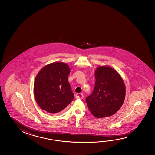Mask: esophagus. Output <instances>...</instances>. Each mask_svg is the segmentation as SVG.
Segmentation results:
<instances>
[{"label":"esophagus","mask_w":155,"mask_h":155,"mask_svg":"<svg viewBox=\"0 0 155 155\" xmlns=\"http://www.w3.org/2000/svg\"><path fill=\"white\" fill-rule=\"evenodd\" d=\"M75 97L77 99H83L84 96H83V94H81V93H78V94H76Z\"/></svg>","instance_id":"1"}]
</instances>
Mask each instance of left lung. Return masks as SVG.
<instances>
[{"label": "left lung", "instance_id": "obj_1", "mask_svg": "<svg viewBox=\"0 0 155 155\" xmlns=\"http://www.w3.org/2000/svg\"><path fill=\"white\" fill-rule=\"evenodd\" d=\"M94 91L86 97L90 111L101 118L116 114L121 107L125 97V86L118 72L109 66H100L94 73Z\"/></svg>", "mask_w": 155, "mask_h": 155}]
</instances>
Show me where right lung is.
<instances>
[{
    "label": "right lung",
    "instance_id": "1",
    "mask_svg": "<svg viewBox=\"0 0 155 155\" xmlns=\"http://www.w3.org/2000/svg\"><path fill=\"white\" fill-rule=\"evenodd\" d=\"M70 69L67 64L55 62L43 67L34 83L36 102L41 109L51 114L63 111L74 98L68 77Z\"/></svg>",
    "mask_w": 155,
    "mask_h": 155
}]
</instances>
